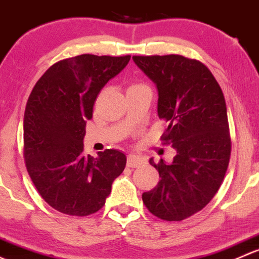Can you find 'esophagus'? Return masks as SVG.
Returning a JSON list of instances; mask_svg holds the SVG:
<instances>
[{
	"label": "esophagus",
	"mask_w": 259,
	"mask_h": 259,
	"mask_svg": "<svg viewBox=\"0 0 259 259\" xmlns=\"http://www.w3.org/2000/svg\"><path fill=\"white\" fill-rule=\"evenodd\" d=\"M145 163V159L140 156H136V154H130L127 157V166L131 167V168H137V167L143 166Z\"/></svg>",
	"instance_id": "1"
}]
</instances>
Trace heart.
Returning a JSON list of instances; mask_svg holds the SVG:
<instances>
[{
    "instance_id": "b5f03b06",
    "label": "heart",
    "mask_w": 259,
    "mask_h": 259,
    "mask_svg": "<svg viewBox=\"0 0 259 259\" xmlns=\"http://www.w3.org/2000/svg\"><path fill=\"white\" fill-rule=\"evenodd\" d=\"M133 86H137V84H133ZM131 87H132V86H131Z\"/></svg>"
}]
</instances>
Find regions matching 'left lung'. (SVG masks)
<instances>
[{"mask_svg": "<svg viewBox=\"0 0 259 259\" xmlns=\"http://www.w3.org/2000/svg\"><path fill=\"white\" fill-rule=\"evenodd\" d=\"M158 91L157 112L168 122L163 145L172 163H149L159 182L142 194L147 209L163 221H182L203 209L223 182L231 157L225 96L207 66L181 55L133 56Z\"/></svg>", "mask_w": 259, "mask_h": 259, "instance_id": "obj_1", "label": "left lung"}]
</instances>
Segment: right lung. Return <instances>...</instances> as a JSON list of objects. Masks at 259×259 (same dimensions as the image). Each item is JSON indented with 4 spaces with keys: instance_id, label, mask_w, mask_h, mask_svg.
<instances>
[{
    "instance_id": "add662e5",
    "label": "right lung",
    "mask_w": 259,
    "mask_h": 259,
    "mask_svg": "<svg viewBox=\"0 0 259 259\" xmlns=\"http://www.w3.org/2000/svg\"><path fill=\"white\" fill-rule=\"evenodd\" d=\"M131 56L79 55L58 61L42 74L23 118V156L32 182L52 208L68 215L92 214L110 196L126 156L116 149L86 156V121L106 83Z\"/></svg>"
}]
</instances>
